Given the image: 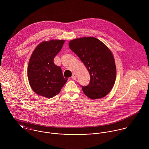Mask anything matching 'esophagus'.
Wrapping results in <instances>:
<instances>
[{
    "mask_svg": "<svg viewBox=\"0 0 149 149\" xmlns=\"http://www.w3.org/2000/svg\"><path fill=\"white\" fill-rule=\"evenodd\" d=\"M72 79H73V80H76V79H77V76H76V74L75 73H73V74H72Z\"/></svg>",
    "mask_w": 149,
    "mask_h": 149,
    "instance_id": "34e87169",
    "label": "esophagus"
}]
</instances>
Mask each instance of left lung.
<instances>
[{
    "instance_id": "left-lung-1",
    "label": "left lung",
    "mask_w": 149,
    "mask_h": 149,
    "mask_svg": "<svg viewBox=\"0 0 149 149\" xmlns=\"http://www.w3.org/2000/svg\"><path fill=\"white\" fill-rule=\"evenodd\" d=\"M70 49L85 65L90 74V82L82 86L85 95L91 99L107 95L115 84L116 68L111 50L99 40L82 37L69 41Z\"/></svg>"
}]
</instances>
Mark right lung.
<instances>
[{
  "mask_svg": "<svg viewBox=\"0 0 149 149\" xmlns=\"http://www.w3.org/2000/svg\"><path fill=\"white\" fill-rule=\"evenodd\" d=\"M64 42L62 40L42 41L31 55L27 68L28 80L33 91L40 96L53 97L68 80L64 78L61 68L53 62Z\"/></svg>",
  "mask_w": 149,
  "mask_h": 149,
  "instance_id": "right-lung-1",
  "label": "right lung"
}]
</instances>
